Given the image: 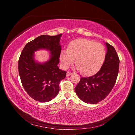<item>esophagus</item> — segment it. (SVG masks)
Masks as SVG:
<instances>
[{
    "label": "esophagus",
    "mask_w": 135,
    "mask_h": 135,
    "mask_svg": "<svg viewBox=\"0 0 135 135\" xmlns=\"http://www.w3.org/2000/svg\"><path fill=\"white\" fill-rule=\"evenodd\" d=\"M73 74V73H71V72H70V71H68L67 73V76L68 77V76H71V75Z\"/></svg>",
    "instance_id": "1"
}]
</instances>
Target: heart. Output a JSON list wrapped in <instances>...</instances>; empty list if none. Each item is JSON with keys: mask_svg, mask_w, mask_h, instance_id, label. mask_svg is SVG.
<instances>
[{"mask_svg": "<svg viewBox=\"0 0 135 135\" xmlns=\"http://www.w3.org/2000/svg\"><path fill=\"white\" fill-rule=\"evenodd\" d=\"M107 51L99 43L86 38H77L70 42L68 49L60 54L63 68H67L76 59L77 68L85 76H92L100 70L105 61Z\"/></svg>", "mask_w": 135, "mask_h": 135, "instance_id": "b5f03b06", "label": "heart"}]
</instances>
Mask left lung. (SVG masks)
Listing matches in <instances>:
<instances>
[{
    "instance_id": "8db88e82",
    "label": "left lung",
    "mask_w": 135,
    "mask_h": 135,
    "mask_svg": "<svg viewBox=\"0 0 135 135\" xmlns=\"http://www.w3.org/2000/svg\"><path fill=\"white\" fill-rule=\"evenodd\" d=\"M107 52L102 68L94 76L81 77L75 88L79 98L88 104H95L104 100L113 89L117 78L120 59L113 46L106 43Z\"/></svg>"
}]
</instances>
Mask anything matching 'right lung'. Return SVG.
Instances as JSON below:
<instances>
[{
	"instance_id": "obj_1",
	"label": "right lung",
	"mask_w": 135,
	"mask_h": 135,
	"mask_svg": "<svg viewBox=\"0 0 135 135\" xmlns=\"http://www.w3.org/2000/svg\"><path fill=\"white\" fill-rule=\"evenodd\" d=\"M61 36H38L27 43L20 56L18 71L22 86L30 97L37 101L46 102L54 99L59 92V82L67 74L58 67ZM40 49L51 52V58L44 64L36 63L33 58V52Z\"/></svg>"
}]
</instances>
